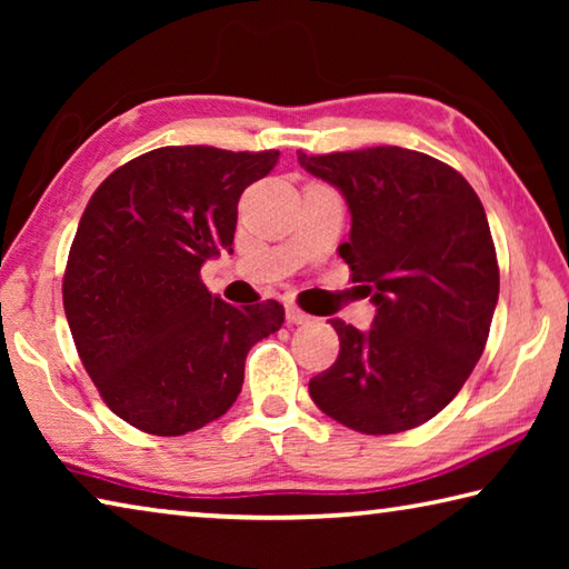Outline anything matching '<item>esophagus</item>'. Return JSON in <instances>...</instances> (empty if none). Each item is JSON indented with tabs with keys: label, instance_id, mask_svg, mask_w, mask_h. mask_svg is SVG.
<instances>
[{
	"label": "esophagus",
	"instance_id": "obj_1",
	"mask_svg": "<svg viewBox=\"0 0 569 569\" xmlns=\"http://www.w3.org/2000/svg\"><path fill=\"white\" fill-rule=\"evenodd\" d=\"M286 321L291 323V326H298V323H308V321H311V316L303 313L298 306H286Z\"/></svg>",
	"mask_w": 569,
	"mask_h": 569
}]
</instances>
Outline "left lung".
Instances as JSON below:
<instances>
[{
  "mask_svg": "<svg viewBox=\"0 0 569 569\" xmlns=\"http://www.w3.org/2000/svg\"><path fill=\"white\" fill-rule=\"evenodd\" d=\"M298 162L349 206L339 256L377 306L369 331L331 319L339 359L308 393L361 435L419 427L465 387L492 326L499 268L481 200L447 162L397 146Z\"/></svg>",
  "mask_w": 569,
  "mask_h": 569,
  "instance_id": "1",
  "label": "left lung"
}]
</instances>
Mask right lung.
<instances>
[{
    "label": "right lung",
    "mask_w": 569,
    "mask_h": 569,
    "mask_svg": "<svg viewBox=\"0 0 569 569\" xmlns=\"http://www.w3.org/2000/svg\"><path fill=\"white\" fill-rule=\"evenodd\" d=\"M278 150L170 146L124 162L94 190L67 258L62 301L104 403L156 437L196 431L233 407L250 346L283 306H230L200 268L233 250L238 200Z\"/></svg>",
    "instance_id": "add662e5"
}]
</instances>
